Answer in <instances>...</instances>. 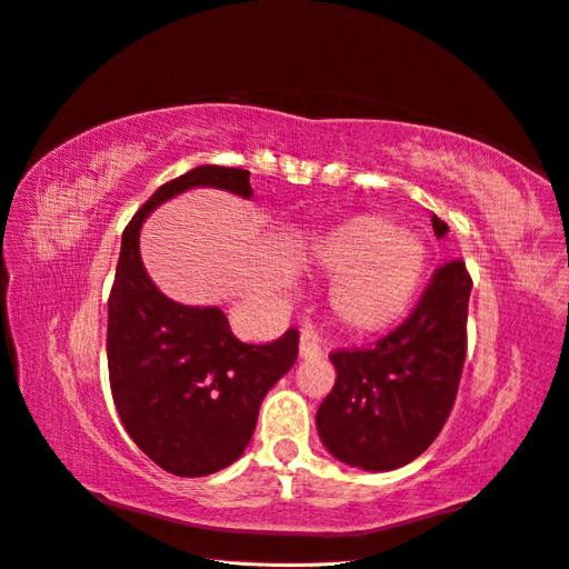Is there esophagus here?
<instances>
[{"label": "esophagus", "mask_w": 569, "mask_h": 569, "mask_svg": "<svg viewBox=\"0 0 569 569\" xmlns=\"http://www.w3.org/2000/svg\"><path fill=\"white\" fill-rule=\"evenodd\" d=\"M321 355H323V350H321L319 333L307 328V331H302V336H300V359H319Z\"/></svg>", "instance_id": "obj_1"}]
</instances>
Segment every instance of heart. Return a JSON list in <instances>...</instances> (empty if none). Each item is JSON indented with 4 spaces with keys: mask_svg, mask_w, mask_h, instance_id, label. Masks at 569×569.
I'll use <instances>...</instances> for the list:
<instances>
[{
    "mask_svg": "<svg viewBox=\"0 0 569 569\" xmlns=\"http://www.w3.org/2000/svg\"><path fill=\"white\" fill-rule=\"evenodd\" d=\"M317 279L336 283L331 309L347 333L378 336L409 315L430 273V248L380 214H357L307 248Z\"/></svg>",
    "mask_w": 569,
    "mask_h": 569,
    "instance_id": "heart-1",
    "label": "heart"
}]
</instances>
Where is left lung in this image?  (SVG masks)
Returning a JSON list of instances; mask_svg holds the SVG:
<instances>
[{
	"label": "left lung",
	"mask_w": 569,
	"mask_h": 569,
	"mask_svg": "<svg viewBox=\"0 0 569 569\" xmlns=\"http://www.w3.org/2000/svg\"><path fill=\"white\" fill-rule=\"evenodd\" d=\"M432 229L437 238L449 233L437 214ZM470 288L461 260L439 267L397 331L373 350L331 355L338 378L317 411V430L338 461L385 472L435 442L463 371Z\"/></svg>",
	"instance_id": "obj_1"
}]
</instances>
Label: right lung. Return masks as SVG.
Listing matches in <instances>:
<instances>
[{
  "instance_id": "right-lung-1",
  "label": "right lung",
  "mask_w": 569,
  "mask_h": 569,
  "mask_svg": "<svg viewBox=\"0 0 569 569\" xmlns=\"http://www.w3.org/2000/svg\"><path fill=\"white\" fill-rule=\"evenodd\" d=\"M252 198L250 172L200 164L162 184L122 233L108 300V378L134 445L179 478H203L246 451L264 395L298 359V331L269 345L233 338L219 307L174 302L151 281L139 233L156 208L198 189Z\"/></svg>"
}]
</instances>
